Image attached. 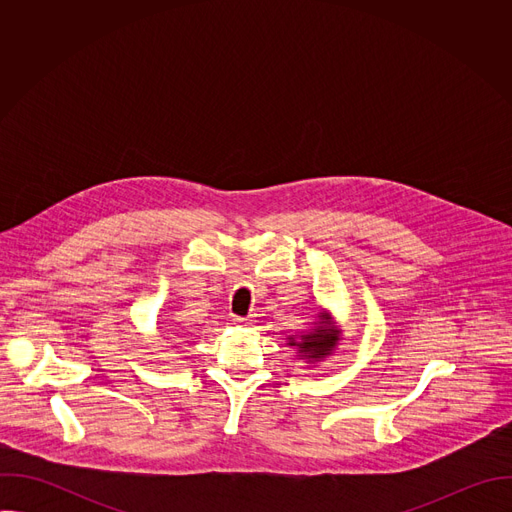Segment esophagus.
<instances>
[{"instance_id":"esophagus-1","label":"esophagus","mask_w":512,"mask_h":512,"mask_svg":"<svg viewBox=\"0 0 512 512\" xmlns=\"http://www.w3.org/2000/svg\"><path fill=\"white\" fill-rule=\"evenodd\" d=\"M253 322H255L253 318H235V324H239V326H247V328H249V326H253Z\"/></svg>"}]
</instances>
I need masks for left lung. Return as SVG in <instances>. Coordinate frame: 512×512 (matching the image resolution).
<instances>
[{
	"instance_id": "left-lung-1",
	"label": "left lung",
	"mask_w": 512,
	"mask_h": 512,
	"mask_svg": "<svg viewBox=\"0 0 512 512\" xmlns=\"http://www.w3.org/2000/svg\"><path fill=\"white\" fill-rule=\"evenodd\" d=\"M318 318H320V324L310 332H304L298 338L294 336L287 338V344L298 348V356L308 362L324 360L336 350V344L340 342V330L330 324L332 318L326 312H320Z\"/></svg>"
}]
</instances>
